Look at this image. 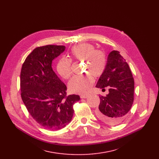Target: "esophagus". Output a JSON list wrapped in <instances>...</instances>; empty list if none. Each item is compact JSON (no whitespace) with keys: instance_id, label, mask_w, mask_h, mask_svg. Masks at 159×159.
<instances>
[{"instance_id":"1","label":"esophagus","mask_w":159,"mask_h":159,"mask_svg":"<svg viewBox=\"0 0 159 159\" xmlns=\"http://www.w3.org/2000/svg\"><path fill=\"white\" fill-rule=\"evenodd\" d=\"M88 97H89L88 94H82V95H80V98H87Z\"/></svg>"}]
</instances>
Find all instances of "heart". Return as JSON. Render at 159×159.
<instances>
[{"label":"heart","mask_w":159,"mask_h":159,"mask_svg":"<svg viewBox=\"0 0 159 159\" xmlns=\"http://www.w3.org/2000/svg\"><path fill=\"white\" fill-rule=\"evenodd\" d=\"M71 54L74 59L85 61V72L96 77L102 74L106 66V57L102 51L96 50L93 44L84 43L76 46L71 49ZM71 66V60L62 57L57 63V71L63 78L68 79L72 74ZM90 75L74 76L68 82L69 90L78 94L88 93L94 82L92 75Z\"/></svg>","instance_id":"b5f03b06"}]
</instances>
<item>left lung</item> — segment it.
I'll use <instances>...</instances> for the list:
<instances>
[{
  "label": "left lung",
  "mask_w": 159,
  "mask_h": 159,
  "mask_svg": "<svg viewBox=\"0 0 159 159\" xmlns=\"http://www.w3.org/2000/svg\"><path fill=\"white\" fill-rule=\"evenodd\" d=\"M108 87L109 93L101 96L96 115L99 119L111 124H120L126 117L134 101V82L131 71L122 56L117 51H111L105 68L96 88Z\"/></svg>",
  "instance_id": "obj_1"
}]
</instances>
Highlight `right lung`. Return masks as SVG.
<instances>
[{"label": "right lung", "instance_id": "add662e5", "mask_svg": "<svg viewBox=\"0 0 159 159\" xmlns=\"http://www.w3.org/2000/svg\"><path fill=\"white\" fill-rule=\"evenodd\" d=\"M64 46L39 47L28 55L20 74L21 96L33 119L44 128L57 131L72 119L79 95L66 96V86L52 68V61L65 50Z\"/></svg>", "mask_w": 159, "mask_h": 159}]
</instances>
